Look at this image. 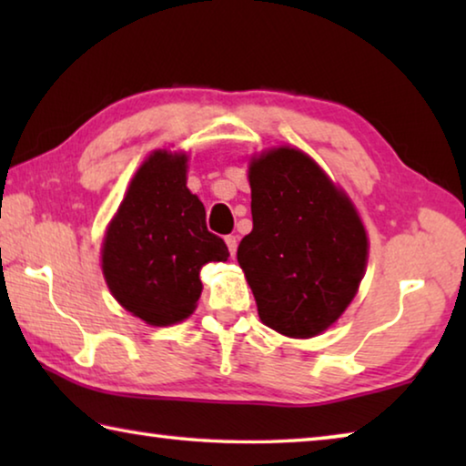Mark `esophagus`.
<instances>
[{
	"label": "esophagus",
	"instance_id": "1",
	"mask_svg": "<svg viewBox=\"0 0 466 466\" xmlns=\"http://www.w3.org/2000/svg\"><path fill=\"white\" fill-rule=\"evenodd\" d=\"M226 244H228V250H230V255H236V247H238V238L236 236H226Z\"/></svg>",
	"mask_w": 466,
	"mask_h": 466
}]
</instances>
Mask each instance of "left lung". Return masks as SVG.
Listing matches in <instances>:
<instances>
[{
  "mask_svg": "<svg viewBox=\"0 0 466 466\" xmlns=\"http://www.w3.org/2000/svg\"><path fill=\"white\" fill-rule=\"evenodd\" d=\"M252 232L238 263L258 317L288 337H314L341 317L368 261L356 208L317 162L278 147L250 162Z\"/></svg>",
  "mask_w": 466,
  "mask_h": 466,
  "instance_id": "1",
  "label": "left lung"
}]
</instances>
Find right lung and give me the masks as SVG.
I'll list each match as a JSON object with an SVG mask.
<instances>
[{"label":"right lung","instance_id":"1","mask_svg":"<svg viewBox=\"0 0 466 466\" xmlns=\"http://www.w3.org/2000/svg\"><path fill=\"white\" fill-rule=\"evenodd\" d=\"M228 247L205 226L187 188V156L154 152L133 177L102 244V271L123 309L147 325L185 320L201 296L199 271Z\"/></svg>","mask_w":466,"mask_h":466}]
</instances>
